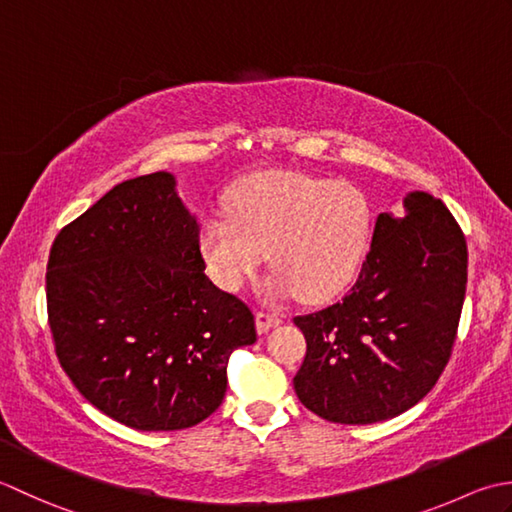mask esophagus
I'll return each instance as SVG.
<instances>
[{
  "label": "esophagus",
  "instance_id": "1",
  "mask_svg": "<svg viewBox=\"0 0 512 512\" xmlns=\"http://www.w3.org/2000/svg\"><path fill=\"white\" fill-rule=\"evenodd\" d=\"M274 325H278V318L274 314H269V311H256L258 333H267Z\"/></svg>",
  "mask_w": 512,
  "mask_h": 512
}]
</instances>
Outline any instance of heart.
Masks as SVG:
<instances>
[{"label": "heart", "instance_id": "obj_1", "mask_svg": "<svg viewBox=\"0 0 512 512\" xmlns=\"http://www.w3.org/2000/svg\"><path fill=\"white\" fill-rule=\"evenodd\" d=\"M375 207L362 187L300 172H269L229 198V214L201 223V252L212 278L241 289L269 252L274 298L333 296L358 274L371 247Z\"/></svg>", "mask_w": 512, "mask_h": 512}]
</instances>
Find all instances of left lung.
I'll use <instances>...</instances> for the list:
<instances>
[{
	"label": "left lung",
	"instance_id": "obj_1",
	"mask_svg": "<svg viewBox=\"0 0 512 512\" xmlns=\"http://www.w3.org/2000/svg\"><path fill=\"white\" fill-rule=\"evenodd\" d=\"M468 252L448 207L426 192L378 216L356 283L336 305L296 316L307 356L298 400L322 420L373 424L411 409L451 358Z\"/></svg>",
	"mask_w": 512,
	"mask_h": 512
}]
</instances>
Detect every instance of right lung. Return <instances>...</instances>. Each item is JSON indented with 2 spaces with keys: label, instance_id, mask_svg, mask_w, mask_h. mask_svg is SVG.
Listing matches in <instances>:
<instances>
[{
  "label": "right lung",
  "instance_id": "1",
  "mask_svg": "<svg viewBox=\"0 0 512 512\" xmlns=\"http://www.w3.org/2000/svg\"><path fill=\"white\" fill-rule=\"evenodd\" d=\"M59 364L101 413L181 431L221 406L254 314L205 276L201 225L170 172L123 181L66 225L46 271Z\"/></svg>",
  "mask_w": 512,
  "mask_h": 512
}]
</instances>
